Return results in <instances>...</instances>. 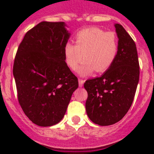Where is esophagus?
I'll use <instances>...</instances> for the list:
<instances>
[{
  "label": "esophagus",
  "instance_id": "obj_1",
  "mask_svg": "<svg viewBox=\"0 0 154 154\" xmlns=\"http://www.w3.org/2000/svg\"><path fill=\"white\" fill-rule=\"evenodd\" d=\"M83 83H84V81H83V79H79V87H83Z\"/></svg>",
  "mask_w": 154,
  "mask_h": 154
}]
</instances>
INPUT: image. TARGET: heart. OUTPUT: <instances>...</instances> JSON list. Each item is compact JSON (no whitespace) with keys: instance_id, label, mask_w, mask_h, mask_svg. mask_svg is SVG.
Masks as SVG:
<instances>
[{"instance_id":"b5f03b06","label":"heart","mask_w":154,"mask_h":154,"mask_svg":"<svg viewBox=\"0 0 154 154\" xmlns=\"http://www.w3.org/2000/svg\"><path fill=\"white\" fill-rule=\"evenodd\" d=\"M75 43L64 46L65 62L71 71H75L83 58L78 73L81 76L90 75L95 70L104 72L114 63L119 53V41L113 32H105L98 27L84 29L75 36Z\"/></svg>"}]
</instances>
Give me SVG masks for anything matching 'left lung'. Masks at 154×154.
I'll return each mask as SVG.
<instances>
[{
    "mask_svg": "<svg viewBox=\"0 0 154 154\" xmlns=\"http://www.w3.org/2000/svg\"><path fill=\"white\" fill-rule=\"evenodd\" d=\"M119 53L110 68L100 77L88 79L86 111L93 123L108 126L120 121L133 103L139 82L137 46L121 25L115 24Z\"/></svg>",
    "mask_w": 154,
    "mask_h": 154,
    "instance_id": "obj_1",
    "label": "left lung"
}]
</instances>
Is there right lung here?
<instances>
[{"mask_svg": "<svg viewBox=\"0 0 154 154\" xmlns=\"http://www.w3.org/2000/svg\"><path fill=\"white\" fill-rule=\"evenodd\" d=\"M66 24L42 21L29 30L14 59L17 98L24 113L38 126L58 124L66 113L78 79L64 58L71 34Z\"/></svg>", "mask_w": 154, "mask_h": 154, "instance_id": "add662e5", "label": "right lung"}]
</instances>
